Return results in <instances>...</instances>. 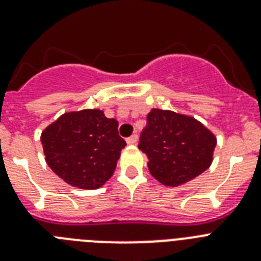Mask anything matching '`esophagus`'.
<instances>
[{
	"instance_id": "esophagus-1",
	"label": "esophagus",
	"mask_w": 261,
	"mask_h": 261,
	"mask_svg": "<svg viewBox=\"0 0 261 261\" xmlns=\"http://www.w3.org/2000/svg\"><path fill=\"white\" fill-rule=\"evenodd\" d=\"M137 140H138L137 135H132V136H130V137L126 138V144H129V145H135L136 142H137Z\"/></svg>"
}]
</instances>
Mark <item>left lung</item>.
<instances>
[{
    "instance_id": "left-lung-1",
    "label": "left lung",
    "mask_w": 261,
    "mask_h": 261,
    "mask_svg": "<svg viewBox=\"0 0 261 261\" xmlns=\"http://www.w3.org/2000/svg\"><path fill=\"white\" fill-rule=\"evenodd\" d=\"M140 137L138 149L159 183L177 187L208 170L217 140L195 117L153 108Z\"/></svg>"
}]
</instances>
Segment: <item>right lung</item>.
<instances>
[{"label":"right lung","instance_id":"obj_1","mask_svg":"<svg viewBox=\"0 0 261 261\" xmlns=\"http://www.w3.org/2000/svg\"><path fill=\"white\" fill-rule=\"evenodd\" d=\"M115 119L100 110L66 112L41 133L45 161L62 180L81 190H96L112 176L126 142Z\"/></svg>","mask_w":261,"mask_h":261}]
</instances>
